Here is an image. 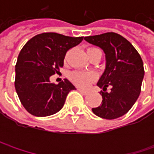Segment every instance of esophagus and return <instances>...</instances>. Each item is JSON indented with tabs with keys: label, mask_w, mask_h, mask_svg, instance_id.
Listing matches in <instances>:
<instances>
[{
	"label": "esophagus",
	"mask_w": 154,
	"mask_h": 154,
	"mask_svg": "<svg viewBox=\"0 0 154 154\" xmlns=\"http://www.w3.org/2000/svg\"><path fill=\"white\" fill-rule=\"evenodd\" d=\"M78 91L80 92H81L82 94H87V91H86V90H84V89H81V88H78Z\"/></svg>",
	"instance_id": "34e87169"
}]
</instances>
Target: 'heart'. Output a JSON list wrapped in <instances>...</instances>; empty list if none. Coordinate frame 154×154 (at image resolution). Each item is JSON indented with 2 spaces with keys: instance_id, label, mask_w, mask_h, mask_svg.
I'll return each mask as SVG.
<instances>
[{
  "instance_id": "b5f03b06",
  "label": "heart",
  "mask_w": 154,
  "mask_h": 154,
  "mask_svg": "<svg viewBox=\"0 0 154 154\" xmlns=\"http://www.w3.org/2000/svg\"><path fill=\"white\" fill-rule=\"evenodd\" d=\"M92 50H96V48H90L87 51H92ZM69 78L76 86H81V87H87L93 80L96 79V75L93 73L74 71L70 74Z\"/></svg>"
}]
</instances>
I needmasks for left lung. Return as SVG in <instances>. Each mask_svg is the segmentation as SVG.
<instances>
[{"mask_svg": "<svg viewBox=\"0 0 154 154\" xmlns=\"http://www.w3.org/2000/svg\"><path fill=\"white\" fill-rule=\"evenodd\" d=\"M86 42L101 48L105 54V70L98 82L103 89L101 104L92 112L104 119L125 115L136 102L144 77L142 59L127 39L115 32L85 37ZM112 87L110 92L107 87Z\"/></svg>", "mask_w": 154, "mask_h": 154, "instance_id": "obj_1", "label": "left lung"}]
</instances>
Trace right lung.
I'll list each match as a JSON object with an SVG mask.
<instances>
[{"label": "right lung", "mask_w": 154, "mask_h": 154, "mask_svg": "<svg viewBox=\"0 0 154 154\" xmlns=\"http://www.w3.org/2000/svg\"><path fill=\"white\" fill-rule=\"evenodd\" d=\"M83 39L45 32L33 37L22 48L15 65L14 86L30 114L48 116L63 107L68 92L75 87L67 79L57 85L51 83L50 77L63 66L67 51Z\"/></svg>", "instance_id": "right-lung-1"}]
</instances>
